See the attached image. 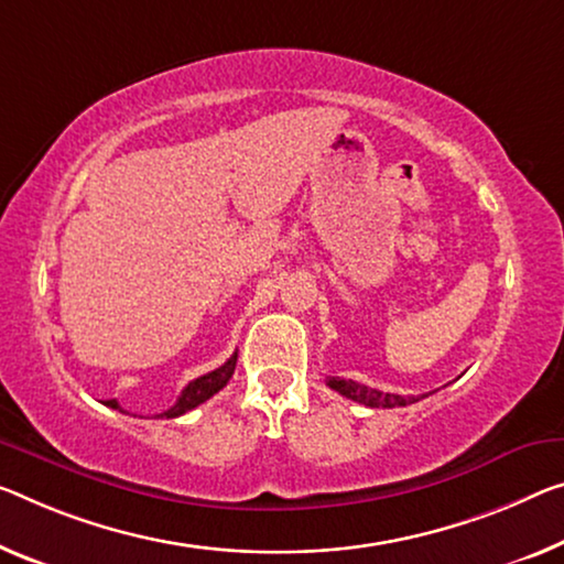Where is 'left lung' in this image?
<instances>
[{
	"label": "left lung",
	"mask_w": 564,
	"mask_h": 564,
	"mask_svg": "<svg viewBox=\"0 0 564 564\" xmlns=\"http://www.w3.org/2000/svg\"><path fill=\"white\" fill-rule=\"evenodd\" d=\"M327 386L333 388L345 398H350L355 403L368 405V409H398V405H411L421 398H426L429 393L423 395H395V393H383L378 388H368L362 383H355V380H345V378H327Z\"/></svg>",
	"instance_id": "left-lung-1"
}]
</instances>
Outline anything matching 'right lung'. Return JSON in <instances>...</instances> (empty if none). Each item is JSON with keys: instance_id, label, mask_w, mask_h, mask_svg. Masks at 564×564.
<instances>
[{"instance_id": "1", "label": "right lung", "mask_w": 564, "mask_h": 564, "mask_svg": "<svg viewBox=\"0 0 564 564\" xmlns=\"http://www.w3.org/2000/svg\"><path fill=\"white\" fill-rule=\"evenodd\" d=\"M234 368H237V352H234L231 358H229L227 362H224L221 368H216V370H212V372H206V376L192 380V383H188V386L184 388V391H181L178 401L173 403L169 411L161 413V419H178V415H184L186 411H194L196 405H202L204 401H209V398H212L214 393H219L221 388L229 383V378L234 376ZM106 405H110V409H116V411H120V413H126V411L118 405L116 398H110V401H106Z\"/></svg>"}]
</instances>
